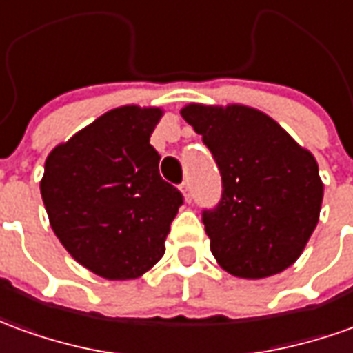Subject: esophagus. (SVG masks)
Listing matches in <instances>:
<instances>
[{
	"instance_id": "obj_1",
	"label": "esophagus",
	"mask_w": 353,
	"mask_h": 353,
	"mask_svg": "<svg viewBox=\"0 0 353 353\" xmlns=\"http://www.w3.org/2000/svg\"><path fill=\"white\" fill-rule=\"evenodd\" d=\"M179 189H181V193H183L185 201H187V202H191V183H189V181H187V179H185L183 183L179 185Z\"/></svg>"
}]
</instances>
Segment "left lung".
Returning a JSON list of instances; mask_svg holds the SVG:
<instances>
[{
    "mask_svg": "<svg viewBox=\"0 0 353 353\" xmlns=\"http://www.w3.org/2000/svg\"><path fill=\"white\" fill-rule=\"evenodd\" d=\"M181 117L202 135L221 176V199L202 210L214 258L243 279L287 270L319 219L323 183L314 154L256 108L189 105Z\"/></svg>",
    "mask_w": 353,
    "mask_h": 353,
    "instance_id": "obj_1",
    "label": "left lung"
}]
</instances>
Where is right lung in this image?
Returning <instances> with one entry per match:
<instances>
[{
    "instance_id": "1",
    "label": "right lung",
    "mask_w": 353,
    "mask_h": 353,
    "mask_svg": "<svg viewBox=\"0 0 353 353\" xmlns=\"http://www.w3.org/2000/svg\"><path fill=\"white\" fill-rule=\"evenodd\" d=\"M160 117V108H114L46 160L39 189L51 228L76 262L105 279L151 270L183 204L149 143Z\"/></svg>"
}]
</instances>
